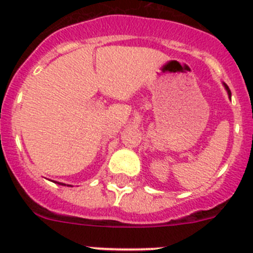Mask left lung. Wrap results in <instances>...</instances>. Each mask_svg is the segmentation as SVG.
Here are the masks:
<instances>
[{"label": "left lung", "mask_w": 253, "mask_h": 253, "mask_svg": "<svg viewBox=\"0 0 253 253\" xmlns=\"http://www.w3.org/2000/svg\"><path fill=\"white\" fill-rule=\"evenodd\" d=\"M223 85H224V88H226L227 93H228V97H229V98H231V90H229L228 85H227V84H226V83H223Z\"/></svg>", "instance_id": "8db88e82"}]
</instances>
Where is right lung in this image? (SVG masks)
I'll list each match as a JSON object with an SVG mask.
<instances>
[{"instance_id":"obj_1","label":"right lung","mask_w":253,"mask_h":253,"mask_svg":"<svg viewBox=\"0 0 253 253\" xmlns=\"http://www.w3.org/2000/svg\"><path fill=\"white\" fill-rule=\"evenodd\" d=\"M58 184H60V185H65V184H63V183H58Z\"/></svg>"}]
</instances>
